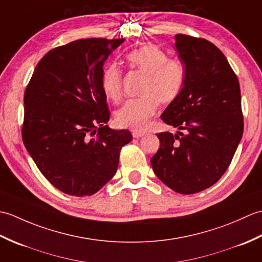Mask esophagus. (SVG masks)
Wrapping results in <instances>:
<instances>
[{
  "instance_id": "1",
  "label": "esophagus",
  "mask_w": 262,
  "mask_h": 262,
  "mask_svg": "<svg viewBox=\"0 0 262 262\" xmlns=\"http://www.w3.org/2000/svg\"><path fill=\"white\" fill-rule=\"evenodd\" d=\"M133 134V137L134 138H140V137H143L144 135H145V133L144 132H138V130H134L132 133Z\"/></svg>"
}]
</instances>
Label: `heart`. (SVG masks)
Returning a JSON list of instances; mask_svg holds the SVG:
<instances>
[{"mask_svg":"<svg viewBox=\"0 0 262 262\" xmlns=\"http://www.w3.org/2000/svg\"><path fill=\"white\" fill-rule=\"evenodd\" d=\"M128 68L144 74L140 94L127 101L116 114V124L121 128L144 130L157 113L159 102L169 103L178 97L185 83V65L178 58L168 57L160 47L146 43L126 54ZM101 88L105 97L118 102L122 97V72L109 65L102 72Z\"/></svg>","mask_w":262,"mask_h":262,"instance_id":"1","label":"heart"}]
</instances>
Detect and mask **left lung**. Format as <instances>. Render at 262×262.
<instances>
[{
    "label": "left lung",
    "instance_id": "8db88e82",
    "mask_svg": "<svg viewBox=\"0 0 262 262\" xmlns=\"http://www.w3.org/2000/svg\"><path fill=\"white\" fill-rule=\"evenodd\" d=\"M185 83L161 115L182 132L159 133L154 173L172 190L196 193L221 179L243 135L241 91L224 54L204 38L176 36Z\"/></svg>",
    "mask_w": 262,
    "mask_h": 262
}]
</instances>
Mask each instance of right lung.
Here are the masks:
<instances>
[{
  "label": "right lung",
  "instance_id": "1",
  "mask_svg": "<svg viewBox=\"0 0 262 262\" xmlns=\"http://www.w3.org/2000/svg\"><path fill=\"white\" fill-rule=\"evenodd\" d=\"M125 39H79L49 51L25 91L22 141L43 177L71 196H92L116 173L129 130H114L103 63Z\"/></svg>",
  "mask_w": 262,
  "mask_h": 262
}]
</instances>
